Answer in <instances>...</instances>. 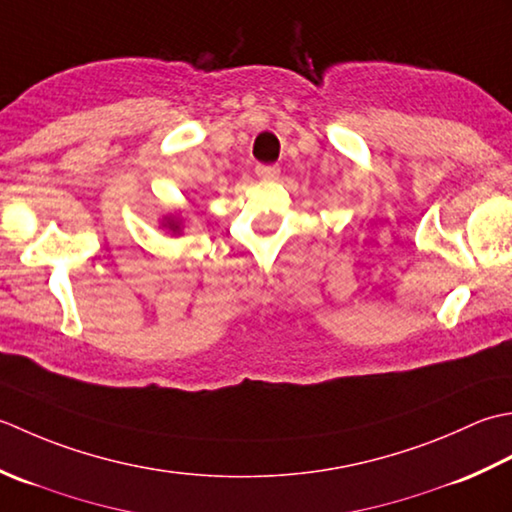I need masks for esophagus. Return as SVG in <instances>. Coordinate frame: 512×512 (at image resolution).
I'll return each instance as SVG.
<instances>
[{
  "label": "esophagus",
  "instance_id": "obj_1",
  "mask_svg": "<svg viewBox=\"0 0 512 512\" xmlns=\"http://www.w3.org/2000/svg\"><path fill=\"white\" fill-rule=\"evenodd\" d=\"M278 174H280L278 165H256V176H258V179L269 181V179H276Z\"/></svg>",
  "mask_w": 512,
  "mask_h": 512
}]
</instances>
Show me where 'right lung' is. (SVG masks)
Here are the masks:
<instances>
[{
  "mask_svg": "<svg viewBox=\"0 0 512 512\" xmlns=\"http://www.w3.org/2000/svg\"><path fill=\"white\" fill-rule=\"evenodd\" d=\"M172 227H174V223H172Z\"/></svg>",
  "mask_w": 512,
  "mask_h": 512,
  "instance_id": "obj_1",
  "label": "right lung"
}]
</instances>
